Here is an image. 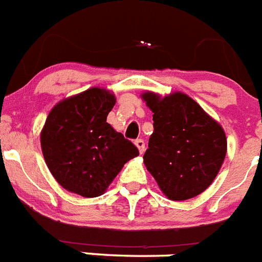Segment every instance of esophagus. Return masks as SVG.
Wrapping results in <instances>:
<instances>
[{
	"label": "esophagus",
	"instance_id": "34e87169",
	"mask_svg": "<svg viewBox=\"0 0 262 262\" xmlns=\"http://www.w3.org/2000/svg\"><path fill=\"white\" fill-rule=\"evenodd\" d=\"M135 144H136V146H137V148H138V150H140V153H141V155H142V153H144V151H145V141H144V140H141V138H138V140H136Z\"/></svg>",
	"mask_w": 262,
	"mask_h": 262
}]
</instances>
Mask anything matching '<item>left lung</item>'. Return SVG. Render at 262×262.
<instances>
[{"label":"left lung","mask_w":262,"mask_h":262,"mask_svg":"<svg viewBox=\"0 0 262 262\" xmlns=\"http://www.w3.org/2000/svg\"><path fill=\"white\" fill-rule=\"evenodd\" d=\"M153 112V135L144 164L169 200L202 193L216 179L226 155L225 132L194 100L181 93L142 94Z\"/></svg>","instance_id":"obj_1"}]
</instances>
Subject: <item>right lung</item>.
<instances>
[{
    "label": "right lung",
    "instance_id": "add662e5",
    "mask_svg": "<svg viewBox=\"0 0 262 262\" xmlns=\"http://www.w3.org/2000/svg\"><path fill=\"white\" fill-rule=\"evenodd\" d=\"M116 97L90 88L60 101L41 132L45 162L57 182L82 197H98L138 149L106 122Z\"/></svg>",
    "mask_w": 262,
    "mask_h": 262
}]
</instances>
